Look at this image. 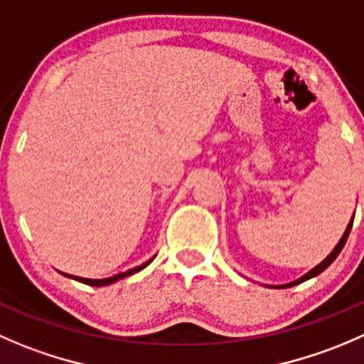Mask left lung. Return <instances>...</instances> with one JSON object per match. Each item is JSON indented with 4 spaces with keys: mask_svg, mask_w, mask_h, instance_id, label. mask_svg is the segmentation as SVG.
I'll return each mask as SVG.
<instances>
[{
    "mask_svg": "<svg viewBox=\"0 0 364 364\" xmlns=\"http://www.w3.org/2000/svg\"><path fill=\"white\" fill-rule=\"evenodd\" d=\"M352 222H354V217H352V220H350V224L347 225V229H345V232H343V236H341V240L340 242H338V245L334 247V250L333 252L329 254V256L326 257V259L322 261V263L320 264H316L315 268H311V270L308 272V274H306V276H302L301 279H297V281H294V283H288V284H283V287H277V288H290V287H295V284H301V283H304V281H308V279H311V277H315V276H318V274H322L323 270H326L327 267H329L331 263H333L334 259H336L338 257V254L341 252V249H343L345 247V243H347V238H348V232H350V229H352Z\"/></svg>",
    "mask_w": 364,
    "mask_h": 364,
    "instance_id": "1",
    "label": "left lung"
}]
</instances>
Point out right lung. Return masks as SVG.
<instances>
[{
	"instance_id": "right-lung-1",
	"label": "right lung",
	"mask_w": 364,
	"mask_h": 364,
	"mask_svg": "<svg viewBox=\"0 0 364 364\" xmlns=\"http://www.w3.org/2000/svg\"><path fill=\"white\" fill-rule=\"evenodd\" d=\"M153 259H154V257H151L149 261H146V263H142V264H140V267H135V268H132V270L121 272V274H117V276H112V277H108V279H85V277L69 276V274H63V276H67V277H73V279L80 281V283H85V284H90V287H107V284H112V283H115V281H119V279H124V277H128V276H133V274H136V272H140V270H142V268H146L147 264H149L151 261H153Z\"/></svg>"
}]
</instances>
